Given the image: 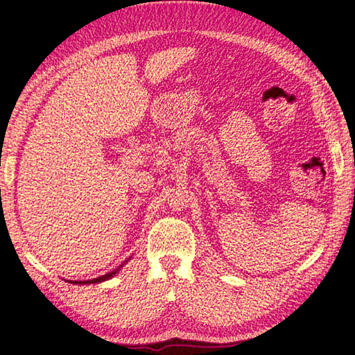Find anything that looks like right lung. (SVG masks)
<instances>
[{
  "label": "right lung",
  "instance_id": "add662e5",
  "mask_svg": "<svg viewBox=\"0 0 355 355\" xmlns=\"http://www.w3.org/2000/svg\"><path fill=\"white\" fill-rule=\"evenodd\" d=\"M119 271V269H116V271H111L107 272L105 275H101V277H97V279H92V280H84V282H73V284H100V282H105L107 279H111L114 274H116Z\"/></svg>",
  "mask_w": 355,
  "mask_h": 355
}]
</instances>
